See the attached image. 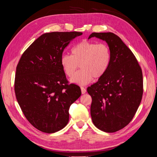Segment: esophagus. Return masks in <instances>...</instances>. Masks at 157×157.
<instances>
[{
	"mask_svg": "<svg viewBox=\"0 0 157 157\" xmlns=\"http://www.w3.org/2000/svg\"><path fill=\"white\" fill-rule=\"evenodd\" d=\"M81 90H82V94H85L86 92V89L84 87H81Z\"/></svg>",
	"mask_w": 157,
	"mask_h": 157,
	"instance_id": "obj_1",
	"label": "esophagus"
}]
</instances>
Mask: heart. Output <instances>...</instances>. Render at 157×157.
Wrapping results in <instances>:
<instances>
[{
  "instance_id": "obj_1",
  "label": "heart",
  "mask_w": 157,
  "mask_h": 157,
  "mask_svg": "<svg viewBox=\"0 0 157 157\" xmlns=\"http://www.w3.org/2000/svg\"><path fill=\"white\" fill-rule=\"evenodd\" d=\"M111 52L105 43L82 41L71 48V55H63L61 65L66 75L71 77L78 65L81 69L71 78V82L78 85L91 82L93 78H101L107 71L111 63Z\"/></svg>"
}]
</instances>
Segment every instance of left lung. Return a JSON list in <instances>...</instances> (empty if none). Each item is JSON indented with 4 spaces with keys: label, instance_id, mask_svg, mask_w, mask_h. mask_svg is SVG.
<instances>
[{
    "label": "left lung",
    "instance_id": "obj_1",
    "mask_svg": "<svg viewBox=\"0 0 157 157\" xmlns=\"http://www.w3.org/2000/svg\"><path fill=\"white\" fill-rule=\"evenodd\" d=\"M107 43L111 52L107 71L87 88L92 101L90 114L94 125L112 133L125 128L134 117L142 101V69L131 50L111 32L92 33Z\"/></svg>",
    "mask_w": 157,
    "mask_h": 157
}]
</instances>
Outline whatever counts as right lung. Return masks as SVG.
<instances>
[{
	"mask_svg": "<svg viewBox=\"0 0 157 157\" xmlns=\"http://www.w3.org/2000/svg\"><path fill=\"white\" fill-rule=\"evenodd\" d=\"M78 32L46 33L23 53L17 65L15 92L28 121L35 128L51 134L69 121V109L82 92L69 84L61 65V57Z\"/></svg>",
	"mask_w": 157,
	"mask_h": 157,
	"instance_id": "1",
	"label": "right lung"
}]
</instances>
